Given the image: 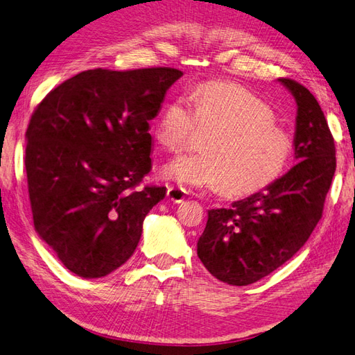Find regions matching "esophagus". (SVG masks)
Listing matches in <instances>:
<instances>
[{
	"label": "esophagus",
	"mask_w": 355,
	"mask_h": 355,
	"mask_svg": "<svg viewBox=\"0 0 355 355\" xmlns=\"http://www.w3.org/2000/svg\"><path fill=\"white\" fill-rule=\"evenodd\" d=\"M168 198L172 202H183V200L186 198V192L184 189L181 187H175V186H168Z\"/></svg>",
	"instance_id": "1"
}]
</instances>
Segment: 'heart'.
Wrapping results in <instances>:
<instances>
[{
  "label": "heart",
  "instance_id": "heart-1",
  "mask_svg": "<svg viewBox=\"0 0 355 355\" xmlns=\"http://www.w3.org/2000/svg\"><path fill=\"white\" fill-rule=\"evenodd\" d=\"M196 130L211 131L202 151L181 155L164 175L184 187L219 189L243 196L263 191L282 177L293 154L291 136L275 123L270 107L248 89L209 81L163 105L154 137L169 153L191 144Z\"/></svg>",
  "mask_w": 355,
  "mask_h": 355
}]
</instances>
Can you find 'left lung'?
Segmentation results:
<instances>
[{"mask_svg": "<svg viewBox=\"0 0 355 355\" xmlns=\"http://www.w3.org/2000/svg\"><path fill=\"white\" fill-rule=\"evenodd\" d=\"M278 80L298 105L295 159L300 162L265 191L230 209L209 210L198 257L227 284H252L292 259L322 218L334 177V137L316 98L298 81Z\"/></svg>", "mask_w": 355, "mask_h": 355, "instance_id": "obj_1", "label": "left lung"}]
</instances>
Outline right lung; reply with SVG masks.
<instances>
[{"label": "right lung", "instance_id": "add662e5", "mask_svg": "<svg viewBox=\"0 0 355 355\" xmlns=\"http://www.w3.org/2000/svg\"><path fill=\"white\" fill-rule=\"evenodd\" d=\"M183 72L157 66L89 69L37 104L26 133L33 220L64 268L101 278L137 248L166 187H139L151 171L150 121Z\"/></svg>", "mask_w": 355, "mask_h": 355}]
</instances>
